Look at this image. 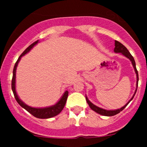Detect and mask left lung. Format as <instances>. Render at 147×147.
<instances>
[{
  "label": "left lung",
  "instance_id": "left-lung-1",
  "mask_svg": "<svg viewBox=\"0 0 147 147\" xmlns=\"http://www.w3.org/2000/svg\"><path fill=\"white\" fill-rule=\"evenodd\" d=\"M114 51H115V53H121L122 54H124L125 57H127L128 59H129L131 60L132 65H133L135 71H136V75H137V88H138V73L137 69H136V62H135V59H134V58H133V57L131 55V54L129 52V51L127 50V48H126L125 46L123 45V44L121 43L120 42L117 41V40H115V49H114ZM135 94H136V93H135ZM135 94H134V96H135ZM134 96H132V98H131L130 101L132 99V98H133ZM86 101H87V102H88V105L90 106V108H91L93 111H95V112L97 113L100 114V115H105V116H113V115H116V114L119 113L121 111H122V110H124V109L127 107V105L129 103V102H130V101H129L128 103H127V105H124V107H121V108H120V109H119V110H104V109L100 108V107H97V106L94 105L93 104H92L91 102H90L89 100L88 99V98H87V97H86Z\"/></svg>",
  "mask_w": 147,
  "mask_h": 147
}]
</instances>
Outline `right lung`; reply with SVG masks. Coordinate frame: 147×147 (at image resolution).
Wrapping results in <instances>:
<instances>
[{"instance_id": "1", "label": "right lung", "mask_w": 147, "mask_h": 147, "mask_svg": "<svg viewBox=\"0 0 147 147\" xmlns=\"http://www.w3.org/2000/svg\"><path fill=\"white\" fill-rule=\"evenodd\" d=\"M37 42H38V40L35 41V42H33L32 45H30L22 53L21 55L19 57L18 59L17 60V62H15V67H14V69H13L12 80H11V90H12L14 96H15V99H16L17 102H18V103L22 107H23L25 110H26L29 113H31L32 115H34V117L38 118V119H49V118L54 117V116H56L57 115H58V114L62 111V109L64 108L65 105L66 103V101H67V96H68V92H67V90L65 92V93L62 96L61 99L59 100V102L56 104L55 105L49 107H45V108H34V107H29V106L26 105V104L23 103L20 98H18V95H17L16 93V90H15V73H16V68L17 66H18V62L20 61V58H21L23 55H25L26 53H28V51L33 48L34 45H36Z\"/></svg>"}]
</instances>
